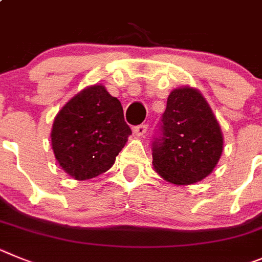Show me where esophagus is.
<instances>
[{
  "label": "esophagus",
  "instance_id": "34e87169",
  "mask_svg": "<svg viewBox=\"0 0 262 262\" xmlns=\"http://www.w3.org/2000/svg\"><path fill=\"white\" fill-rule=\"evenodd\" d=\"M134 133H136V136H138V137H145L146 133H147V125H146V124H143V125L136 126V129H134Z\"/></svg>",
  "mask_w": 262,
  "mask_h": 262
}]
</instances>
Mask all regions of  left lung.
<instances>
[{"label": "left lung", "mask_w": 262, "mask_h": 262, "mask_svg": "<svg viewBox=\"0 0 262 262\" xmlns=\"http://www.w3.org/2000/svg\"><path fill=\"white\" fill-rule=\"evenodd\" d=\"M162 122L163 136L152 147L158 175L175 185H190L210 175L222 157L223 134L205 96L190 86L172 90Z\"/></svg>", "instance_id": "obj_1"}]
</instances>
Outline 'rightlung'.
<instances>
[{"label": "right lung", "mask_w": 262, "mask_h": 262, "mask_svg": "<svg viewBox=\"0 0 262 262\" xmlns=\"http://www.w3.org/2000/svg\"><path fill=\"white\" fill-rule=\"evenodd\" d=\"M130 134L119 99L103 84H93L58 111L52 125V150L70 178L89 180L114 166Z\"/></svg>", "instance_id": "1"}]
</instances>
